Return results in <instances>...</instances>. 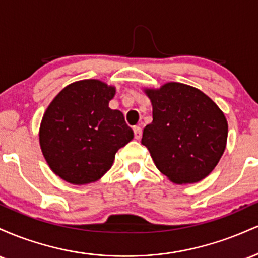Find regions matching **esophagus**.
<instances>
[{"instance_id": "34e87169", "label": "esophagus", "mask_w": 258, "mask_h": 258, "mask_svg": "<svg viewBox=\"0 0 258 258\" xmlns=\"http://www.w3.org/2000/svg\"><path fill=\"white\" fill-rule=\"evenodd\" d=\"M133 132H135V138L139 141L142 138V128L139 126H135L133 127Z\"/></svg>"}]
</instances>
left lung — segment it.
<instances>
[{
    "mask_svg": "<svg viewBox=\"0 0 258 258\" xmlns=\"http://www.w3.org/2000/svg\"><path fill=\"white\" fill-rule=\"evenodd\" d=\"M153 106L142 144L176 184L200 182L214 171L227 146L228 122L218 105L193 86L167 82L143 88Z\"/></svg>",
    "mask_w": 258,
    "mask_h": 258,
    "instance_id": "8db88e82",
    "label": "left lung"
}]
</instances>
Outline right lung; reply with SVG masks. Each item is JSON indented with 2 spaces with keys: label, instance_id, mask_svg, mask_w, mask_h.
I'll return each mask as SVG.
<instances>
[{
  "label": "right lung",
  "instance_id": "obj_1",
  "mask_svg": "<svg viewBox=\"0 0 258 258\" xmlns=\"http://www.w3.org/2000/svg\"><path fill=\"white\" fill-rule=\"evenodd\" d=\"M115 92L100 80H81L64 87L44 111L41 150L49 168L65 182H97L110 170L117 150L133 139L122 112L109 108Z\"/></svg>",
  "mask_w": 258,
  "mask_h": 258
}]
</instances>
